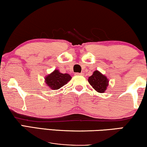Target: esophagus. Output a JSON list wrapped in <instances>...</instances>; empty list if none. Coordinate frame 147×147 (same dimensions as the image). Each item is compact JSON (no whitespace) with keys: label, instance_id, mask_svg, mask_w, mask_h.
<instances>
[{"label":"esophagus","instance_id":"obj_1","mask_svg":"<svg viewBox=\"0 0 147 147\" xmlns=\"http://www.w3.org/2000/svg\"><path fill=\"white\" fill-rule=\"evenodd\" d=\"M76 75H80V76L83 75V74H82V73H76Z\"/></svg>","mask_w":147,"mask_h":147}]
</instances>
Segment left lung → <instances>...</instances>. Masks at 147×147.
<instances>
[{"instance_id": "1", "label": "left lung", "mask_w": 147, "mask_h": 147, "mask_svg": "<svg viewBox=\"0 0 147 147\" xmlns=\"http://www.w3.org/2000/svg\"><path fill=\"white\" fill-rule=\"evenodd\" d=\"M88 81L96 92L103 93L106 91L109 85V79L104 74L98 71H95L93 74L88 77Z\"/></svg>"}]
</instances>
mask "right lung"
Returning <instances> with one entry per match:
<instances>
[{
    "instance_id": "obj_1",
    "label": "right lung",
    "mask_w": 147,
    "mask_h": 147,
    "mask_svg": "<svg viewBox=\"0 0 147 147\" xmlns=\"http://www.w3.org/2000/svg\"><path fill=\"white\" fill-rule=\"evenodd\" d=\"M71 75L67 73H61L59 70L56 69L51 74L45 76V82L47 85L52 90H57L65 85L71 80Z\"/></svg>"
}]
</instances>
